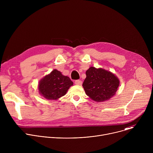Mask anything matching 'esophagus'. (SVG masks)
Returning <instances> with one entry per match:
<instances>
[{
    "instance_id": "34e87169",
    "label": "esophagus",
    "mask_w": 153,
    "mask_h": 153,
    "mask_svg": "<svg viewBox=\"0 0 153 153\" xmlns=\"http://www.w3.org/2000/svg\"><path fill=\"white\" fill-rule=\"evenodd\" d=\"M75 84L77 85H81L82 84V81H81L80 80H76L75 81Z\"/></svg>"
}]
</instances>
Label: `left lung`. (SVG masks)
<instances>
[{
	"mask_svg": "<svg viewBox=\"0 0 153 153\" xmlns=\"http://www.w3.org/2000/svg\"><path fill=\"white\" fill-rule=\"evenodd\" d=\"M86 76L82 86L86 94L92 100L103 102L115 95L120 82L113 73L92 67L86 71Z\"/></svg>",
	"mask_w": 153,
	"mask_h": 153,
	"instance_id": "obj_1",
	"label": "left lung"
}]
</instances>
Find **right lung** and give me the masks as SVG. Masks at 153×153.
<instances>
[{
	"mask_svg": "<svg viewBox=\"0 0 153 153\" xmlns=\"http://www.w3.org/2000/svg\"><path fill=\"white\" fill-rule=\"evenodd\" d=\"M73 82L61 72L54 70L39 83V93L48 100H57L65 95Z\"/></svg>",
	"mask_w": 153,
	"mask_h": 153,
	"instance_id": "right-lung-1",
	"label": "right lung"
}]
</instances>
